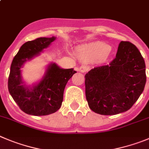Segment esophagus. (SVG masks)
<instances>
[{
  "label": "esophagus",
  "mask_w": 149,
  "mask_h": 149,
  "mask_svg": "<svg viewBox=\"0 0 149 149\" xmlns=\"http://www.w3.org/2000/svg\"><path fill=\"white\" fill-rule=\"evenodd\" d=\"M88 69H89V68H88L87 65H82L79 68V71H80V72H82V73H85V72H88Z\"/></svg>",
  "instance_id": "esophagus-1"
}]
</instances>
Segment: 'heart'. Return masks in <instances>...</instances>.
<instances>
[{"label": "heart", "instance_id": "1", "mask_svg": "<svg viewBox=\"0 0 149 149\" xmlns=\"http://www.w3.org/2000/svg\"><path fill=\"white\" fill-rule=\"evenodd\" d=\"M110 47L103 43H93L85 45L78 49V53L81 58L86 61H95L105 59L109 56Z\"/></svg>", "mask_w": 149, "mask_h": 149}]
</instances>
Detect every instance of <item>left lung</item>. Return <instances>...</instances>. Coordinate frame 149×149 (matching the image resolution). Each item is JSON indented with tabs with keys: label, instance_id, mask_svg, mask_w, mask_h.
Wrapping results in <instances>:
<instances>
[{
	"label": "left lung",
	"instance_id": "obj_1",
	"mask_svg": "<svg viewBox=\"0 0 149 149\" xmlns=\"http://www.w3.org/2000/svg\"><path fill=\"white\" fill-rule=\"evenodd\" d=\"M85 78L90 109L103 115L119 114L130 109L144 90L145 61L133 43L121 41L116 58L91 69Z\"/></svg>",
	"mask_w": 149,
	"mask_h": 149
}]
</instances>
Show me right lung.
Wrapping results in <instances>:
<instances>
[{
	"instance_id": "right-lung-1",
	"label": "right lung",
	"mask_w": 149,
	"mask_h": 149,
	"mask_svg": "<svg viewBox=\"0 0 149 149\" xmlns=\"http://www.w3.org/2000/svg\"><path fill=\"white\" fill-rule=\"evenodd\" d=\"M54 40V37L39 38L26 42L20 47L11 64L8 89L19 108L28 114L43 116L58 111L62 105L65 85L77 72L73 69H61L53 63L49 66L43 80L38 84L32 88L22 84V65L39 54Z\"/></svg>"
}]
</instances>
